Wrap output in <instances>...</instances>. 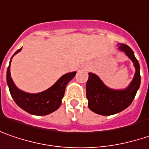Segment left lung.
<instances>
[{
  "mask_svg": "<svg viewBox=\"0 0 149 149\" xmlns=\"http://www.w3.org/2000/svg\"><path fill=\"white\" fill-rule=\"evenodd\" d=\"M118 49L130 59L135 68L134 78L125 89L108 87L95 73L89 72L86 81V98L91 111L100 116H111L125 110L134 99L140 86V67L133 50L125 44H118Z\"/></svg>",
  "mask_w": 149,
  "mask_h": 149,
  "instance_id": "obj_1",
  "label": "left lung"
}]
</instances>
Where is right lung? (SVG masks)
I'll return each instance as SVG.
<instances>
[{"mask_svg":"<svg viewBox=\"0 0 149 149\" xmlns=\"http://www.w3.org/2000/svg\"><path fill=\"white\" fill-rule=\"evenodd\" d=\"M18 49L14 55L21 51ZM6 72V81L8 87L15 102L22 110L34 116H47L57 110L62 104L65 89L68 83L72 79L77 72H68L62 76L52 86L39 93H29L19 89L14 83L10 76V62Z\"/></svg>","mask_w":149,"mask_h":149,"instance_id":"obj_1","label":"right lung"}]
</instances>
